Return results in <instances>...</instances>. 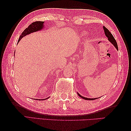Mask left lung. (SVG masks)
Wrapping results in <instances>:
<instances>
[{
	"label": "left lung",
	"mask_w": 131,
	"mask_h": 131,
	"mask_svg": "<svg viewBox=\"0 0 131 131\" xmlns=\"http://www.w3.org/2000/svg\"><path fill=\"white\" fill-rule=\"evenodd\" d=\"M103 29H104V30L105 34L106 36V37L107 38L108 41H110V42L113 44L114 46V47H115L116 49H117V50H118V45H117V43H116V41L115 39H114V38L113 35L112 34V33H111V32L109 31V30H108L107 28H106V27H105V26L103 27ZM78 96H79V97H81V98H82V99H84V100H95V99H97V98H96V99L86 98V97H83V96H81V95H80V94L79 93H78Z\"/></svg>",
	"instance_id": "1"
}]
</instances>
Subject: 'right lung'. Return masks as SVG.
Segmentation results:
<instances>
[{
  "instance_id": "obj_1",
  "label": "right lung",
  "mask_w": 131,
  "mask_h": 131,
  "mask_svg": "<svg viewBox=\"0 0 131 131\" xmlns=\"http://www.w3.org/2000/svg\"><path fill=\"white\" fill-rule=\"evenodd\" d=\"M44 23V22L43 21H35V22H34V23H32L31 24H30V25L27 27L23 32H22L21 35L19 36L18 42H19V40H21V39L23 38L24 37H25L26 35L31 34L32 32H36V31H39V30H42L44 27V25H43ZM49 97L45 99H42V100H46Z\"/></svg>"
}]
</instances>
